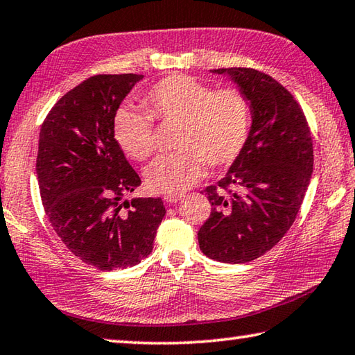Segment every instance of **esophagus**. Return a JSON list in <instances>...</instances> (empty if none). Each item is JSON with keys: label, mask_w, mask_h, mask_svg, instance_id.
Here are the masks:
<instances>
[{"label": "esophagus", "mask_w": 355, "mask_h": 355, "mask_svg": "<svg viewBox=\"0 0 355 355\" xmlns=\"http://www.w3.org/2000/svg\"><path fill=\"white\" fill-rule=\"evenodd\" d=\"M183 197L184 196H182V194H169V196H164L163 200H164L166 205H173V203L180 202V200H182Z\"/></svg>", "instance_id": "1"}]
</instances>
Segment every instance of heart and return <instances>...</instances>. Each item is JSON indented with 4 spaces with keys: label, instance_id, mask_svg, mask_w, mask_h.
I'll return each instance as SVG.
<instances>
[{
    "label": "heart",
    "instance_id": "obj_1",
    "mask_svg": "<svg viewBox=\"0 0 355 355\" xmlns=\"http://www.w3.org/2000/svg\"><path fill=\"white\" fill-rule=\"evenodd\" d=\"M144 110L122 105L113 114V137L128 157L144 161L155 149L153 119L180 122L178 153L157 158L144 172L157 194H182L206 173L241 157L250 137L251 105L237 88L212 89L194 77L173 74L147 89Z\"/></svg>",
    "mask_w": 355,
    "mask_h": 355
}]
</instances>
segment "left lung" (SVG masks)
Listing matches in <instances>:
<instances>
[{"instance_id":"1","label":"left lung","mask_w":355,"mask_h":355,"mask_svg":"<svg viewBox=\"0 0 355 355\" xmlns=\"http://www.w3.org/2000/svg\"><path fill=\"white\" fill-rule=\"evenodd\" d=\"M251 105L250 137L217 184L205 189L211 216L198 245L211 259L243 263L266 254L292 227L313 169L311 128L292 93L253 68H218Z\"/></svg>"}]
</instances>
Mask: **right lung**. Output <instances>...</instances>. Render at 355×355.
Wrapping results in <instances>:
<instances>
[{"instance_id": "right-lung-1", "label": "right lung", "mask_w": 355, "mask_h": 355, "mask_svg": "<svg viewBox=\"0 0 355 355\" xmlns=\"http://www.w3.org/2000/svg\"><path fill=\"white\" fill-rule=\"evenodd\" d=\"M143 77L83 80L51 108L38 138L35 169L51 225L71 253L107 272L146 259L166 214L159 197L122 200L141 178L113 137V114Z\"/></svg>"}]
</instances>
